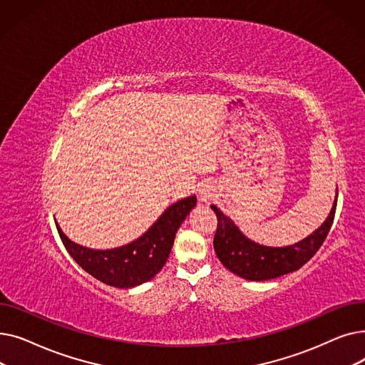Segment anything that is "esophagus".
<instances>
[{"mask_svg":"<svg viewBox=\"0 0 365 365\" xmlns=\"http://www.w3.org/2000/svg\"><path fill=\"white\" fill-rule=\"evenodd\" d=\"M215 197V194L212 192V189H208V187H202L201 190H200V200L202 201V202H208V201H212V198Z\"/></svg>","mask_w":365,"mask_h":365,"instance_id":"obj_1","label":"esophagus"}]
</instances>
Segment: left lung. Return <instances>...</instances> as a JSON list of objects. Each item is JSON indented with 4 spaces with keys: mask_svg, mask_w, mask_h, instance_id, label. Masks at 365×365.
I'll use <instances>...</instances> for the list:
<instances>
[{
    "mask_svg": "<svg viewBox=\"0 0 365 365\" xmlns=\"http://www.w3.org/2000/svg\"><path fill=\"white\" fill-rule=\"evenodd\" d=\"M336 204L337 189L331 212L324 223L311 235L287 247H267L252 241L240 231L231 217L225 216L216 205H212L217 216V231L213 241L215 252L226 269L248 281H266L294 272L314 257L327 238L334 220Z\"/></svg>",
    "mask_w": 365,
    "mask_h": 365,
    "instance_id": "left-lung-1",
    "label": "left lung"
}]
</instances>
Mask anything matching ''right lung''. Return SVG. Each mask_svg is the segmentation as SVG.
Instances as JSON below:
<instances>
[{
    "mask_svg": "<svg viewBox=\"0 0 365 365\" xmlns=\"http://www.w3.org/2000/svg\"><path fill=\"white\" fill-rule=\"evenodd\" d=\"M195 205V195L179 200L142 237L110 250H94L76 244L63 234L57 222L56 227L68 253L86 272L110 287L133 289L152 279L163 269L178 229Z\"/></svg>",
    "mask_w": 365,
    "mask_h": 365,
    "instance_id": "1",
    "label": "right lung"
}]
</instances>
